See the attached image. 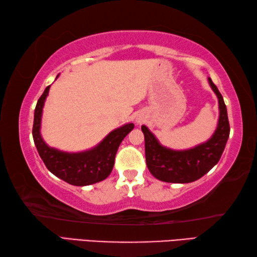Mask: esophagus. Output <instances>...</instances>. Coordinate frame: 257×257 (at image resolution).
Here are the masks:
<instances>
[{
    "instance_id": "1",
    "label": "esophagus",
    "mask_w": 257,
    "mask_h": 257,
    "mask_svg": "<svg viewBox=\"0 0 257 257\" xmlns=\"http://www.w3.org/2000/svg\"><path fill=\"white\" fill-rule=\"evenodd\" d=\"M138 122H139V121H138Z\"/></svg>"
}]
</instances>
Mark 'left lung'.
Listing matches in <instances>:
<instances>
[{
  "label": "left lung",
  "instance_id": "obj_1",
  "mask_svg": "<svg viewBox=\"0 0 257 257\" xmlns=\"http://www.w3.org/2000/svg\"><path fill=\"white\" fill-rule=\"evenodd\" d=\"M208 84L219 99L220 115L215 132L207 142L189 150L175 151L161 145L150 129L142 125L145 137L146 164L156 179L188 184L202 178L219 162L229 138L230 125L222 95L211 78H208Z\"/></svg>",
  "mask_w": 257,
  "mask_h": 257
}]
</instances>
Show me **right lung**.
I'll return each instance as SVG.
<instances>
[{"instance_id":"obj_1","label":"right lung","mask_w":257,"mask_h":257,"mask_svg":"<svg viewBox=\"0 0 257 257\" xmlns=\"http://www.w3.org/2000/svg\"><path fill=\"white\" fill-rule=\"evenodd\" d=\"M50 87H46L38 99L34 113L33 138L43 162L54 176L73 186H88L106 179L114 165L116 151L123 138L134 129V123L114 129L94 149L79 153H68L47 146L41 136V121Z\"/></svg>"}]
</instances>
